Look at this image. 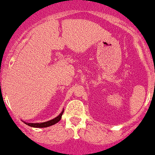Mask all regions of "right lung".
Masks as SVG:
<instances>
[{
    "mask_svg": "<svg viewBox=\"0 0 155 155\" xmlns=\"http://www.w3.org/2000/svg\"><path fill=\"white\" fill-rule=\"evenodd\" d=\"M63 111H62V113L58 115V117H56L53 119H51V120H49V121L47 122H43V123H26V122H24L26 124H27L28 126H31V127H33V128H47V127H49V126H51V125L55 124H57L58 122L61 120V118H62V115L63 114Z\"/></svg>",
    "mask_w": 155,
    "mask_h": 155,
    "instance_id": "add662e5",
    "label": "right lung"
}]
</instances>
